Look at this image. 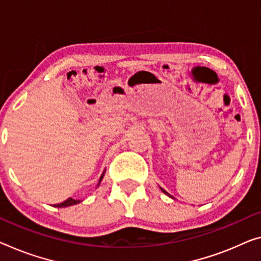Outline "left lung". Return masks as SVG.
I'll list each match as a JSON object with an SVG mask.
<instances>
[{
    "label": "left lung",
    "mask_w": 261,
    "mask_h": 261,
    "mask_svg": "<svg viewBox=\"0 0 261 261\" xmlns=\"http://www.w3.org/2000/svg\"><path fill=\"white\" fill-rule=\"evenodd\" d=\"M162 191H163V192H164V194H167V195H168V196H170V195H169V194H168V192H167V191H166V190H163V189H162ZM170 197H171V196H170Z\"/></svg>",
    "instance_id": "1"
}]
</instances>
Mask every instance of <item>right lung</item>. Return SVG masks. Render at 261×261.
<instances>
[{
    "mask_svg": "<svg viewBox=\"0 0 261 261\" xmlns=\"http://www.w3.org/2000/svg\"><path fill=\"white\" fill-rule=\"evenodd\" d=\"M102 177H103V174L101 175V177H100L99 183H100V181H101V179H102ZM78 203H80V200H75V199H73V198H69V199L64 200L63 203L55 204L54 206H56V207H65V206H70V205H73V204H78Z\"/></svg>",
    "mask_w": 261,
    "mask_h": 261,
    "instance_id": "add662e5",
    "label": "right lung"
}]
</instances>
